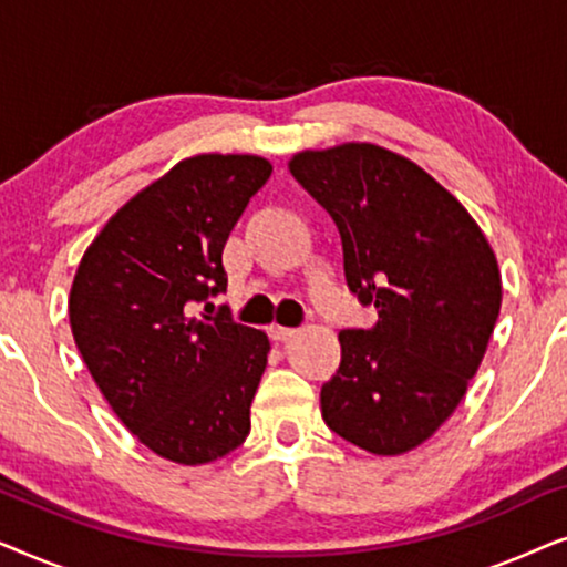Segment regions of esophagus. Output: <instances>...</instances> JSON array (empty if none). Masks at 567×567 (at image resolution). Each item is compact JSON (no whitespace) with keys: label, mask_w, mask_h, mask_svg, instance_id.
Here are the masks:
<instances>
[{"label":"esophagus","mask_w":567,"mask_h":567,"mask_svg":"<svg viewBox=\"0 0 567 567\" xmlns=\"http://www.w3.org/2000/svg\"><path fill=\"white\" fill-rule=\"evenodd\" d=\"M297 336V330L293 328H284V324H270V338L276 340V343H286V340H291Z\"/></svg>","instance_id":"1"}]
</instances>
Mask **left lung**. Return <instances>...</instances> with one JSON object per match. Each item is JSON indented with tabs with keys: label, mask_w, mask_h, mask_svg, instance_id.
<instances>
[{
	"label": "left lung",
	"mask_w": 567,
	"mask_h": 567,
	"mask_svg": "<svg viewBox=\"0 0 567 567\" xmlns=\"http://www.w3.org/2000/svg\"><path fill=\"white\" fill-rule=\"evenodd\" d=\"M289 169L338 224L346 281L379 315L371 330L338 336L324 423L369 454L413 452L485 359L503 299L493 247L444 185L379 144L305 150Z\"/></svg>",
	"instance_id": "1"
}]
</instances>
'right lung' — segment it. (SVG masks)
I'll return each mask as SVG.
<instances>
[{
    "label": "right lung",
    "instance_id": "add662e5",
    "mask_svg": "<svg viewBox=\"0 0 567 567\" xmlns=\"http://www.w3.org/2000/svg\"><path fill=\"white\" fill-rule=\"evenodd\" d=\"M270 173L258 154L181 159L107 219L74 274V343L118 421L162 460L208 464L250 433L270 340L193 309L227 289L224 245Z\"/></svg>",
    "mask_w": 567,
    "mask_h": 567
}]
</instances>
